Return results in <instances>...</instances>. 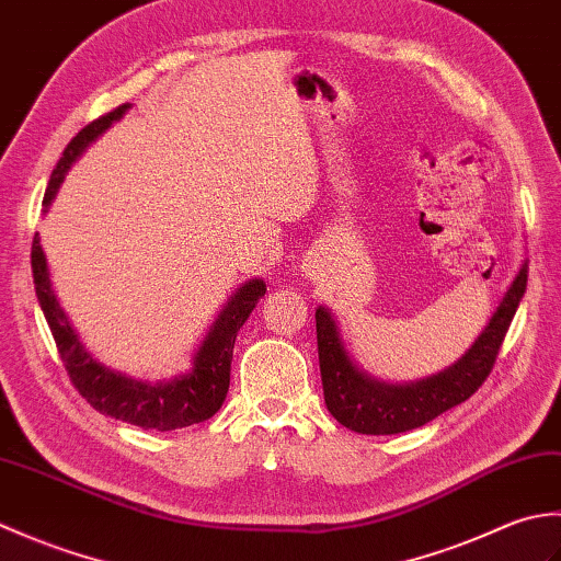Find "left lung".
<instances>
[{
	"label": "left lung",
	"mask_w": 561,
	"mask_h": 561,
	"mask_svg": "<svg viewBox=\"0 0 561 561\" xmlns=\"http://www.w3.org/2000/svg\"><path fill=\"white\" fill-rule=\"evenodd\" d=\"M526 284L528 265L523 262L516 279L511 282L502 304L496 306L490 323L472 342V347L440 374L402 386L383 383L364 374L344 350L335 318L328 308L320 306L316 311L318 359L330 414L356 434L388 436L424 426L438 414L465 402L490 376L506 330L526 294Z\"/></svg>",
	"instance_id": "left-lung-1"
}]
</instances>
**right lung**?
Masks as SVG:
<instances>
[{
  "label": "right lung",
  "instance_id": "1",
  "mask_svg": "<svg viewBox=\"0 0 561 561\" xmlns=\"http://www.w3.org/2000/svg\"><path fill=\"white\" fill-rule=\"evenodd\" d=\"M127 108L129 103L117 105L115 111L99 117V121H93L69 141L62 159L55 165L50 183H47L43 197L45 209L50 207V202L55 199L69 165L81 157V151L87 149L93 139H99L115 121H121ZM31 267L35 296H38L47 325H50L69 380L81 392V398H87L91 408L99 410L101 414L115 416V420H123L141 428H157V432H173V428L193 426L219 412L221 402L226 400V392H229L236 335L238 330L243 328L248 316L253 313L255 304L267 291L265 282L257 277L245 282L243 287L226 301L221 313L211 323L207 337L202 340L199 350L193 356V371L178 376L173 380H165V383L151 386L147 380H135L129 376L111 371V368H105L87 352V347H83L77 335V330L71 328L65 308L59 306V299L53 291L50 270H47V260L38 236L33 238Z\"/></svg>",
  "mask_w": 561,
  "mask_h": 561
}]
</instances>
